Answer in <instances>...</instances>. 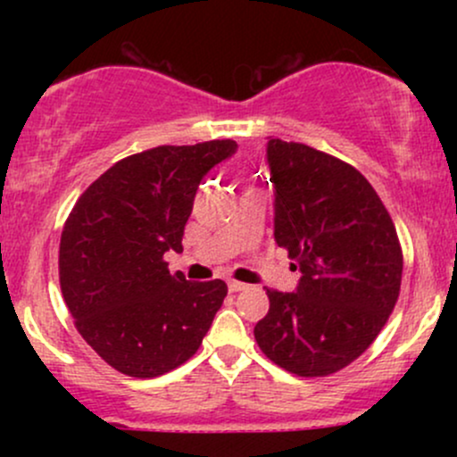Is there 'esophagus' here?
Wrapping results in <instances>:
<instances>
[{"instance_id": "esophagus-1", "label": "esophagus", "mask_w": 457, "mask_h": 457, "mask_svg": "<svg viewBox=\"0 0 457 457\" xmlns=\"http://www.w3.org/2000/svg\"><path fill=\"white\" fill-rule=\"evenodd\" d=\"M228 287H229V292H243V290H246V283H243V281H236V279H229L228 281Z\"/></svg>"}]
</instances>
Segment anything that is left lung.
<instances>
[{
    "label": "left lung",
    "mask_w": 457,
    "mask_h": 457,
    "mask_svg": "<svg viewBox=\"0 0 457 457\" xmlns=\"http://www.w3.org/2000/svg\"><path fill=\"white\" fill-rule=\"evenodd\" d=\"M275 240L301 270L295 292L266 290L260 350L305 378L344 370L370 348L395 307L402 246L385 204L348 162L269 139Z\"/></svg>",
    "instance_id": "1"
}]
</instances>
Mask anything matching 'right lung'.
Returning <instances> with one entry per match:
<instances>
[{"label": "right lung", "mask_w": 457, "mask_h": 457, "mask_svg": "<svg viewBox=\"0 0 457 457\" xmlns=\"http://www.w3.org/2000/svg\"><path fill=\"white\" fill-rule=\"evenodd\" d=\"M236 141L159 145L109 167L77 199L60 240V286L81 337L104 363L156 378L191 359L223 305L221 279L167 269L182 251L202 178Z\"/></svg>", "instance_id": "1"}]
</instances>
